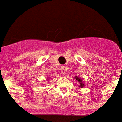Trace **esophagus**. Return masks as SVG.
I'll list each match as a JSON object with an SVG mask.
<instances>
[{"mask_svg": "<svg viewBox=\"0 0 122 122\" xmlns=\"http://www.w3.org/2000/svg\"><path fill=\"white\" fill-rule=\"evenodd\" d=\"M66 69L65 67H64V66H62V67H61V72L63 74H65L66 73Z\"/></svg>", "mask_w": 122, "mask_h": 122, "instance_id": "1", "label": "esophagus"}]
</instances>
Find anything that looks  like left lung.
<instances>
[{
  "mask_svg": "<svg viewBox=\"0 0 122 122\" xmlns=\"http://www.w3.org/2000/svg\"><path fill=\"white\" fill-rule=\"evenodd\" d=\"M74 79H76V81L78 82V83H79V85H78V86H79V87L83 88V87H84V86H85V83L83 81V79H82L80 77H79V76H75Z\"/></svg>",
  "mask_w": 122,
  "mask_h": 122,
  "instance_id": "obj_1",
  "label": "left lung"
}]
</instances>
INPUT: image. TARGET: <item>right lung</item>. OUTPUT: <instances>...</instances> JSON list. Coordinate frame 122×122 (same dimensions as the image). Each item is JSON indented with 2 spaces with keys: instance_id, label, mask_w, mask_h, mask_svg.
<instances>
[{
  "instance_id": "obj_1",
  "label": "right lung",
  "mask_w": 122,
  "mask_h": 122,
  "mask_svg": "<svg viewBox=\"0 0 122 122\" xmlns=\"http://www.w3.org/2000/svg\"><path fill=\"white\" fill-rule=\"evenodd\" d=\"M49 79H50V77H47V81H48V80H49Z\"/></svg>"
}]
</instances>
